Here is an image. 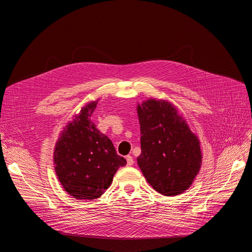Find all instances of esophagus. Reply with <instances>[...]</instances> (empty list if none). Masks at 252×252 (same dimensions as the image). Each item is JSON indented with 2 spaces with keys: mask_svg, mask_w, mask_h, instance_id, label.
<instances>
[{
  "mask_svg": "<svg viewBox=\"0 0 252 252\" xmlns=\"http://www.w3.org/2000/svg\"><path fill=\"white\" fill-rule=\"evenodd\" d=\"M126 164H127L128 166L134 164V159H133V157H131L130 155H127V156L126 157Z\"/></svg>",
  "mask_w": 252,
  "mask_h": 252,
  "instance_id": "1",
  "label": "esophagus"
}]
</instances>
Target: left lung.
<instances>
[{
    "mask_svg": "<svg viewBox=\"0 0 252 252\" xmlns=\"http://www.w3.org/2000/svg\"><path fill=\"white\" fill-rule=\"evenodd\" d=\"M141 131L138 165L155 191L164 196L191 187L202 164L200 141L167 100L137 105Z\"/></svg>",
    "mask_w": 252,
    "mask_h": 252,
    "instance_id": "1",
    "label": "left lung"
}]
</instances>
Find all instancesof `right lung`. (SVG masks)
Returning a JSON list of instances; mask_svg holds the SVG:
<instances>
[{"mask_svg":"<svg viewBox=\"0 0 252 252\" xmlns=\"http://www.w3.org/2000/svg\"><path fill=\"white\" fill-rule=\"evenodd\" d=\"M99 100L87 103L63 127L54 149L55 171L62 187L78 200L99 198L126 161L111 140L96 128L92 114Z\"/></svg>","mask_w":252,"mask_h":252,"instance_id":"right-lung-1","label":"right lung"}]
</instances>
